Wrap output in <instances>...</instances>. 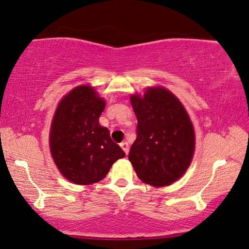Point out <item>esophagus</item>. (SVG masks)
I'll return each mask as SVG.
<instances>
[{"label":"esophagus","instance_id":"esophagus-1","mask_svg":"<svg viewBox=\"0 0 249 249\" xmlns=\"http://www.w3.org/2000/svg\"><path fill=\"white\" fill-rule=\"evenodd\" d=\"M120 146H121L122 149H124V151L125 152V155H128V152H129V144H128V142H125V141H124V142L120 143Z\"/></svg>","mask_w":249,"mask_h":249}]
</instances>
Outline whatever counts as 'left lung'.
I'll return each instance as SVG.
<instances>
[{
  "mask_svg": "<svg viewBox=\"0 0 249 249\" xmlns=\"http://www.w3.org/2000/svg\"><path fill=\"white\" fill-rule=\"evenodd\" d=\"M138 120L137 139L129 160L139 179L168 186L188 169L195 151V132L181 102L162 87L148 88L143 97H130Z\"/></svg>",
  "mask_w": 249,
  "mask_h": 249,
  "instance_id": "left-lung-1",
  "label": "left lung"
}]
</instances>
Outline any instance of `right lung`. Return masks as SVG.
Masks as SVG:
<instances>
[{
	"label": "right lung",
	"mask_w": 249,
	"mask_h": 249,
	"mask_svg": "<svg viewBox=\"0 0 249 249\" xmlns=\"http://www.w3.org/2000/svg\"><path fill=\"white\" fill-rule=\"evenodd\" d=\"M106 101L90 86H79L62 100L53 117L50 149L53 160L69 181L91 185L102 180L124 150L113 142L99 118Z\"/></svg>",
	"instance_id": "obj_1"
}]
</instances>
